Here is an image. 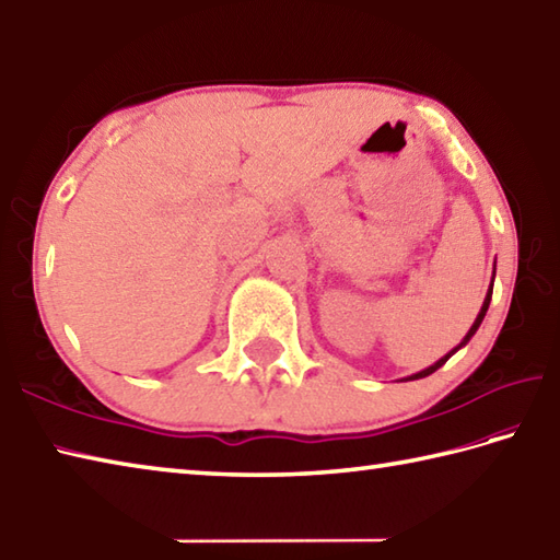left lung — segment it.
<instances>
[{"label": "left lung", "instance_id": "8db88e82", "mask_svg": "<svg viewBox=\"0 0 560 560\" xmlns=\"http://www.w3.org/2000/svg\"><path fill=\"white\" fill-rule=\"evenodd\" d=\"M493 280H495V268H493ZM490 296H493V282H490V288H488V292H486V300H483V306H481V312H478V316H476V322H474V326L469 328V334H466L464 338H462V343L459 346H456L454 350H450L447 352V355H444V358H440L435 364H430V368H425V370H420V372H416V374H410V376H406V380H423V376H428V374H432V372H435V370H440L442 368V364L444 362H447L452 355H454V352L456 350H459V348H464L466 343H469V340L474 338V334H476V330H478V326H481V322H483V316H486V312H488V304H490Z\"/></svg>", "mask_w": 560, "mask_h": 560}]
</instances>
